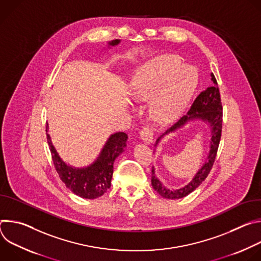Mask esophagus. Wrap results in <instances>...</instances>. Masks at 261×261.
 Here are the masks:
<instances>
[{"instance_id":"obj_1","label":"esophagus","mask_w":261,"mask_h":261,"mask_svg":"<svg viewBox=\"0 0 261 261\" xmlns=\"http://www.w3.org/2000/svg\"><path fill=\"white\" fill-rule=\"evenodd\" d=\"M140 137L141 139L146 142V143H151L153 141V137H154V131L148 128V127H143L141 130H140Z\"/></svg>"}]
</instances>
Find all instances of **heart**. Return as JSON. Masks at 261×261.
<instances>
[{"label":"heart","instance_id":"b5f03b06","mask_svg":"<svg viewBox=\"0 0 261 261\" xmlns=\"http://www.w3.org/2000/svg\"><path fill=\"white\" fill-rule=\"evenodd\" d=\"M196 80L184 69L179 59L163 55L142 66L132 82V94L138 100H152L151 116L161 124L176 118L190 99Z\"/></svg>","mask_w":261,"mask_h":261}]
</instances>
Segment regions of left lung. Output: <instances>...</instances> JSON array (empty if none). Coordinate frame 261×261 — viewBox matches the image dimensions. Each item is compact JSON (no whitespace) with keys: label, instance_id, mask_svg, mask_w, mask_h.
Segmentation results:
<instances>
[{"label":"left lung","instance_id":"left-lung-1","mask_svg":"<svg viewBox=\"0 0 261 261\" xmlns=\"http://www.w3.org/2000/svg\"><path fill=\"white\" fill-rule=\"evenodd\" d=\"M212 81L213 85L208 87L206 90L202 91L192 103L188 116H184L180 120L174 124L171 128H169L165 134L174 131L177 128L184 126L188 120L199 118L205 121L212 128V141H211V150L204 165L198 170L195 177L189 182L187 186H185L181 189L177 190H169L165 188L161 184V181L155 176V169L152 168V185L155 191L159 193L162 197L168 199H178L181 197L187 196L191 192H193L198 186L207 177L210 171L213 168L214 162L216 160L218 147L221 139L222 133V123H223V107L221 102V96L219 92V87L217 80L214 74H212ZM164 135V134H163ZM161 138V137H160ZM158 138L157 142L160 140Z\"/></svg>","mask_w":261,"mask_h":261}]
</instances>
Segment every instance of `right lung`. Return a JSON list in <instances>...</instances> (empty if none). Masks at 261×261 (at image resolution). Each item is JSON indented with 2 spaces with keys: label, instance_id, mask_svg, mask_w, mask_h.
I'll return each instance as SVG.
<instances>
[{
  "label": "right lung",
  "instance_id": "right-lung-1",
  "mask_svg": "<svg viewBox=\"0 0 261 261\" xmlns=\"http://www.w3.org/2000/svg\"><path fill=\"white\" fill-rule=\"evenodd\" d=\"M119 42L120 40L116 39L109 42V45L114 46ZM46 138L55 168L66 187L82 198L95 199L102 196L110 188L115 160L124 152L128 135L124 132L111 135L97 161L91 166L82 169L68 166L58 155L48 133H46Z\"/></svg>",
  "mask_w": 261,
  "mask_h": 261
}]
</instances>
